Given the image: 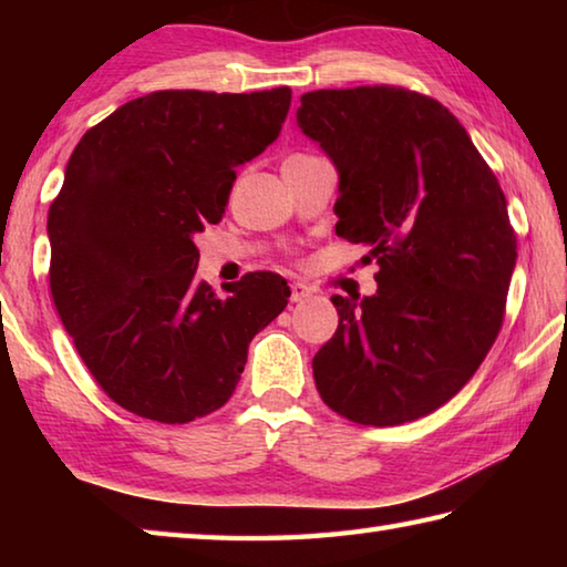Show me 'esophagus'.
<instances>
[{
  "label": "esophagus",
  "instance_id": "obj_1",
  "mask_svg": "<svg viewBox=\"0 0 567 567\" xmlns=\"http://www.w3.org/2000/svg\"><path fill=\"white\" fill-rule=\"evenodd\" d=\"M307 297H310V290H307L305 285H300V282L290 285V302H302V300H307Z\"/></svg>",
  "mask_w": 567,
  "mask_h": 567
}]
</instances>
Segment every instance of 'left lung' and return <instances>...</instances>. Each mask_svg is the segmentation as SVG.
Masks as SVG:
<instances>
[{
  "mask_svg": "<svg viewBox=\"0 0 567 567\" xmlns=\"http://www.w3.org/2000/svg\"><path fill=\"white\" fill-rule=\"evenodd\" d=\"M297 124L338 167L334 233L380 265L375 295L332 297L315 385L360 425L425 417L501 332L517 257L503 189L455 114L405 87L307 92Z\"/></svg>",
  "mask_w": 567,
  "mask_h": 567,
  "instance_id": "8db88e82",
  "label": "left lung"
}]
</instances>
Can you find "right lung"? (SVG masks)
<instances>
[{
    "mask_svg": "<svg viewBox=\"0 0 567 567\" xmlns=\"http://www.w3.org/2000/svg\"><path fill=\"white\" fill-rule=\"evenodd\" d=\"M290 87L162 90L84 132L47 217L50 287L64 330L107 395L182 425L233 398L247 348L287 307L275 272L227 297L195 277V235L225 215L235 167L272 145Z\"/></svg>",
    "mask_w": 567,
    "mask_h": 567,
    "instance_id": "obj_1",
    "label": "right lung"
}]
</instances>
